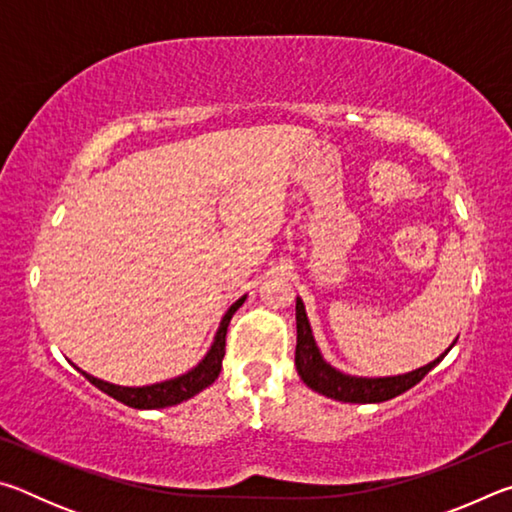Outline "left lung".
Here are the masks:
<instances>
[{
    "mask_svg": "<svg viewBox=\"0 0 512 512\" xmlns=\"http://www.w3.org/2000/svg\"><path fill=\"white\" fill-rule=\"evenodd\" d=\"M296 325H298V343H296V368L300 379L311 388L325 397H332V400L339 402H350V404H377L393 400V397L402 395L413 388L422 377L427 375L431 368H436L440 361L445 359V354L452 350V343L445 354H440L438 359H433L427 366L418 370L406 372V375H395V377H352L345 375V372L336 370L334 366L323 359L318 345L314 341V334H311L307 311L302 300H296Z\"/></svg>",
    "mask_w": 512,
    "mask_h": 512,
    "instance_id": "1",
    "label": "left lung"
}]
</instances>
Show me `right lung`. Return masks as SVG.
<instances>
[{"label": "right lung", "mask_w": 512, "mask_h": 512, "mask_svg": "<svg viewBox=\"0 0 512 512\" xmlns=\"http://www.w3.org/2000/svg\"><path fill=\"white\" fill-rule=\"evenodd\" d=\"M246 296H241L235 305H232L225 316L221 318V325L216 329L214 343L212 348L207 350L205 357L198 361V366H194L189 372L180 377H173L167 381H160V384H151V386H117L110 384V381H103L88 375V372L81 370V375L103 391L110 397H115L117 402L133 406V409H164V406H173L189 400L196 393H201L203 388H207L210 384H214V379L219 377L221 372V361L225 354V334H228V325L230 318L235 316V311L244 305Z\"/></svg>", "instance_id": "obj_1"}]
</instances>
